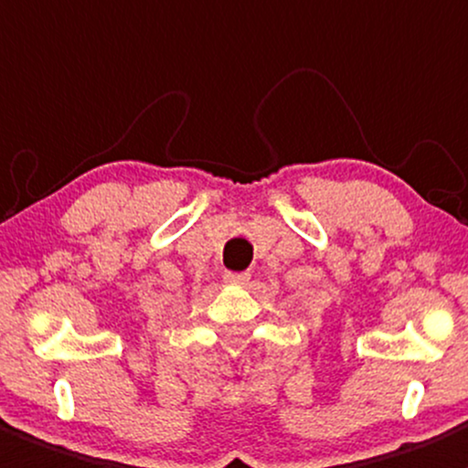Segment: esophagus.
<instances>
[{
  "label": "esophagus",
  "instance_id": "esophagus-1",
  "mask_svg": "<svg viewBox=\"0 0 468 468\" xmlns=\"http://www.w3.org/2000/svg\"><path fill=\"white\" fill-rule=\"evenodd\" d=\"M249 273L247 271H226L224 273V281L229 282V285H247L249 282Z\"/></svg>",
  "mask_w": 468,
  "mask_h": 468
}]
</instances>
